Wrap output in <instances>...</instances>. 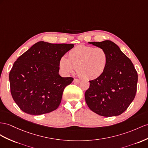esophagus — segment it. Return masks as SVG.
Returning <instances> with one entry per match:
<instances>
[{
  "instance_id": "1",
  "label": "esophagus",
  "mask_w": 148,
  "mask_h": 148,
  "mask_svg": "<svg viewBox=\"0 0 148 148\" xmlns=\"http://www.w3.org/2000/svg\"><path fill=\"white\" fill-rule=\"evenodd\" d=\"M73 82L74 83H79V82H80V80H79V79H74Z\"/></svg>"
}]
</instances>
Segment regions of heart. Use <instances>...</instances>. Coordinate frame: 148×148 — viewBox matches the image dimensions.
Here are the masks:
<instances>
[{
  "label": "heart",
  "mask_w": 148,
  "mask_h": 148,
  "mask_svg": "<svg viewBox=\"0 0 148 148\" xmlns=\"http://www.w3.org/2000/svg\"><path fill=\"white\" fill-rule=\"evenodd\" d=\"M108 55L104 49L79 45L68 53V58L62 56L59 66L66 74L76 68L78 75L82 79H94L103 75L108 63Z\"/></svg>",
  "instance_id": "1"
}]
</instances>
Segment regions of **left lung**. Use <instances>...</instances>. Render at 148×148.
I'll return each mask as SVG.
<instances>
[{
    "mask_svg": "<svg viewBox=\"0 0 148 148\" xmlns=\"http://www.w3.org/2000/svg\"><path fill=\"white\" fill-rule=\"evenodd\" d=\"M104 49L108 63L103 75L90 81L85 99L90 110L104 117L116 116L126 110L137 90L138 73L131 60L111 40L89 42Z\"/></svg>",
    "mask_w": 148,
    "mask_h": 148,
    "instance_id": "8db88e82",
    "label": "left lung"
}]
</instances>
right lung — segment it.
Returning a JSON list of instances; mask_svg holds the SVG:
<instances>
[{"label":"right lung","instance_id":"add662e5","mask_svg":"<svg viewBox=\"0 0 148 148\" xmlns=\"http://www.w3.org/2000/svg\"><path fill=\"white\" fill-rule=\"evenodd\" d=\"M74 45L39 41L14 63L9 76L10 92L22 111L41 115L59 107L64 88L74 80L59 75V60Z\"/></svg>","mask_w":148,"mask_h":148}]
</instances>
